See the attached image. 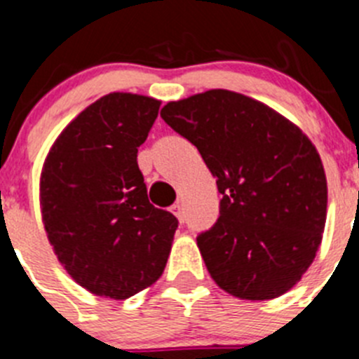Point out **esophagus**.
Wrapping results in <instances>:
<instances>
[{
    "label": "esophagus",
    "instance_id": "obj_1",
    "mask_svg": "<svg viewBox=\"0 0 359 359\" xmlns=\"http://www.w3.org/2000/svg\"><path fill=\"white\" fill-rule=\"evenodd\" d=\"M172 212L177 216V218H179L180 224H182V222H184V211H182V205H180L179 202L173 203V205H172Z\"/></svg>",
    "mask_w": 359,
    "mask_h": 359
}]
</instances>
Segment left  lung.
Segmentation results:
<instances>
[{
    "instance_id": "8db88e82",
    "label": "left lung",
    "mask_w": 359,
    "mask_h": 359,
    "mask_svg": "<svg viewBox=\"0 0 359 359\" xmlns=\"http://www.w3.org/2000/svg\"><path fill=\"white\" fill-rule=\"evenodd\" d=\"M161 118L200 151L222 195L219 216L196 236L209 273L240 299H276L315 259L327 182L308 135L264 103L212 89L170 102Z\"/></svg>"
}]
</instances>
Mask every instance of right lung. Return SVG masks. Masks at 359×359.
<instances>
[{"label": "right lung", "mask_w": 359, "mask_h": 359, "mask_svg": "<svg viewBox=\"0 0 359 359\" xmlns=\"http://www.w3.org/2000/svg\"><path fill=\"white\" fill-rule=\"evenodd\" d=\"M161 102L111 93L80 112L57 137L41 175L48 240L73 279L100 297L123 300L164 272L179 219L154 208L137 148Z\"/></svg>", "instance_id": "add662e5"}]
</instances>
